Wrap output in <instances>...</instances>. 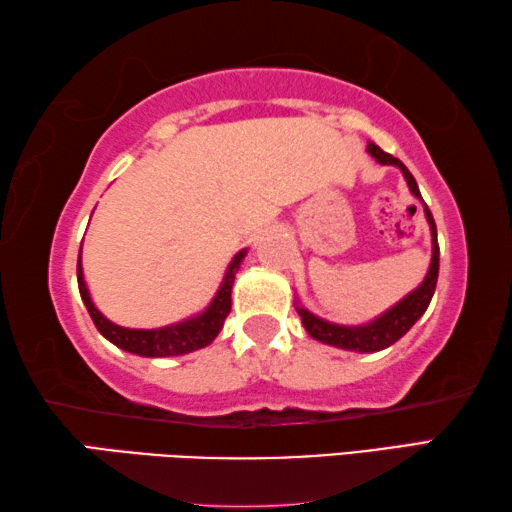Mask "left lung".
<instances>
[{
  "label": "left lung",
  "mask_w": 512,
  "mask_h": 512,
  "mask_svg": "<svg viewBox=\"0 0 512 512\" xmlns=\"http://www.w3.org/2000/svg\"><path fill=\"white\" fill-rule=\"evenodd\" d=\"M368 153L375 158L379 164H393V167L400 169L406 178V185H409L411 194L415 198H420L422 194L418 189V183L411 176V171L404 167V164L393 158L391 153L381 151L375 142H368ZM424 205V216H427L429 228H431V264L429 271L424 275V280L418 289H413L409 296L402 298L395 307H391L384 314L377 316L375 320H370L366 325H336L329 323V320H323L311 314L305 307H296V311L302 318V325H305L307 334L311 339H316L320 343L334 345V348L341 350H354V352H379L393 345L395 341H400L402 336L409 332V329L415 325L424 311H427L429 302L433 298V291H436V282H438V264H440V248H438V235H436V223H433V216L429 212L427 203Z\"/></svg>",
  "instance_id": "1"
}]
</instances>
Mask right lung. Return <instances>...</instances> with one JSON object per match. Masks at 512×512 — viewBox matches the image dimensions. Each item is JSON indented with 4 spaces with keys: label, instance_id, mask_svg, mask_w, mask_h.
Wrapping results in <instances>:
<instances>
[{
    "label": "right lung",
    "instance_id": "1",
    "mask_svg": "<svg viewBox=\"0 0 512 512\" xmlns=\"http://www.w3.org/2000/svg\"><path fill=\"white\" fill-rule=\"evenodd\" d=\"M244 257H246V250H239V253L232 257L228 271H225L221 287H219V291H216V296L212 298V302L207 305L205 311H201V314L194 318L183 320V323L158 327V329L121 327L103 316L101 311L94 307L90 291H88V287H85L81 253H79V264H76V277H79V291H81L85 307H88L90 318L94 320V325H97L101 336H106L110 343H115L117 348L131 352V354H140V357H151V359L180 357V354L205 348V345H210L216 336H219L223 320L230 314L232 284H235L237 268L241 262H244Z\"/></svg>",
    "mask_w": 512,
    "mask_h": 512
}]
</instances>
